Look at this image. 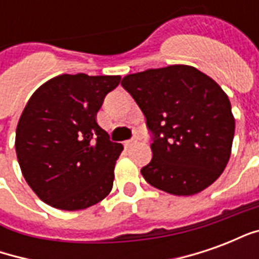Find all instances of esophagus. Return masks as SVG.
Masks as SVG:
<instances>
[{
  "label": "esophagus",
  "mask_w": 259,
  "mask_h": 259,
  "mask_svg": "<svg viewBox=\"0 0 259 259\" xmlns=\"http://www.w3.org/2000/svg\"><path fill=\"white\" fill-rule=\"evenodd\" d=\"M136 143H137V140H136V139H130V140L124 141L123 146H124V148H130V147L135 146Z\"/></svg>",
  "instance_id": "obj_1"
}]
</instances>
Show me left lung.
<instances>
[{"label": "left lung", "instance_id": "left-lung-1", "mask_svg": "<svg viewBox=\"0 0 259 259\" xmlns=\"http://www.w3.org/2000/svg\"><path fill=\"white\" fill-rule=\"evenodd\" d=\"M122 85L146 116L151 162L141 169L152 187L193 195L211 186L228 165L234 118L215 80L187 65L127 74Z\"/></svg>", "mask_w": 259, "mask_h": 259}]
</instances>
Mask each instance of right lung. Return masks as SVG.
I'll list each match as a JSON object with an SVG mask.
<instances>
[{
  "instance_id": "obj_1",
  "label": "right lung",
  "mask_w": 259,
  "mask_h": 259,
  "mask_svg": "<svg viewBox=\"0 0 259 259\" xmlns=\"http://www.w3.org/2000/svg\"><path fill=\"white\" fill-rule=\"evenodd\" d=\"M120 76L61 74L37 89L16 127V157L27 185L48 205L77 211L104 200L123 150L97 123Z\"/></svg>"
}]
</instances>
